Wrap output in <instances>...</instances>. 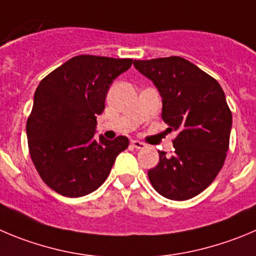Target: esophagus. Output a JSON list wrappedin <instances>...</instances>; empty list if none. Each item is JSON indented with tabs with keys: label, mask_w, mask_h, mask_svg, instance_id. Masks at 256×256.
<instances>
[{
	"label": "esophagus",
	"mask_w": 256,
	"mask_h": 256,
	"mask_svg": "<svg viewBox=\"0 0 256 256\" xmlns=\"http://www.w3.org/2000/svg\"><path fill=\"white\" fill-rule=\"evenodd\" d=\"M131 145H132L135 149H145V148H146V145H145L144 142H139V140H131Z\"/></svg>",
	"instance_id": "34e87169"
}]
</instances>
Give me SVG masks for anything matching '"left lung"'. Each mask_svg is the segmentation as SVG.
<instances>
[{
    "label": "left lung",
    "instance_id": "left-lung-1",
    "mask_svg": "<svg viewBox=\"0 0 256 256\" xmlns=\"http://www.w3.org/2000/svg\"><path fill=\"white\" fill-rule=\"evenodd\" d=\"M162 96V117L178 132L172 155L159 152V163L148 172L159 194L186 200L214 180L225 163L232 114L214 78L180 56L134 60Z\"/></svg>",
    "mask_w": 256,
    "mask_h": 256
}]
</instances>
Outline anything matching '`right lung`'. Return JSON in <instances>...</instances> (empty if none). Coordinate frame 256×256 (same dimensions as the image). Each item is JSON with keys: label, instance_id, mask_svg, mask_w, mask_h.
<instances>
[{"label": "right lung", "instance_id": "1", "mask_svg": "<svg viewBox=\"0 0 256 256\" xmlns=\"http://www.w3.org/2000/svg\"><path fill=\"white\" fill-rule=\"evenodd\" d=\"M131 64L132 59L78 56L38 86L26 122L28 152L45 184L59 194L92 193L128 146L126 136L114 140L93 136L110 86Z\"/></svg>", "mask_w": 256, "mask_h": 256}]
</instances>
